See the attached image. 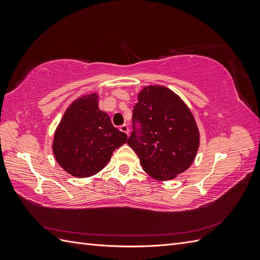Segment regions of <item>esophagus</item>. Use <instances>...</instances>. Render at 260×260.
<instances>
[{"mask_svg":"<svg viewBox=\"0 0 260 260\" xmlns=\"http://www.w3.org/2000/svg\"><path fill=\"white\" fill-rule=\"evenodd\" d=\"M119 129H120L121 132L125 133V135H129V127H128L127 124H122Z\"/></svg>","mask_w":260,"mask_h":260,"instance_id":"esophagus-1","label":"esophagus"}]
</instances>
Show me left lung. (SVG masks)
Returning <instances> with one entry per match:
<instances>
[{
  "instance_id": "8db88e82",
  "label": "left lung",
  "mask_w": 260,
  "mask_h": 260,
  "mask_svg": "<svg viewBox=\"0 0 260 260\" xmlns=\"http://www.w3.org/2000/svg\"><path fill=\"white\" fill-rule=\"evenodd\" d=\"M127 143L146 174L165 181L191 166L200 132L191 111L176 93L166 86L149 85L138 95Z\"/></svg>"
}]
</instances>
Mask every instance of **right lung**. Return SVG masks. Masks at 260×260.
I'll use <instances>...</instances> for the list:
<instances>
[{"label": "right lung", "instance_id": "1", "mask_svg": "<svg viewBox=\"0 0 260 260\" xmlns=\"http://www.w3.org/2000/svg\"><path fill=\"white\" fill-rule=\"evenodd\" d=\"M127 135L115 128L100 111L96 93L76 100L55 131L53 152L59 166L78 178L94 176L111 160L113 152L127 142Z\"/></svg>", "mask_w": 260, "mask_h": 260}]
</instances>
